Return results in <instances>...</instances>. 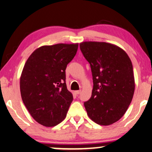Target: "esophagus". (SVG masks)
Returning a JSON list of instances; mask_svg holds the SVG:
<instances>
[{"mask_svg":"<svg viewBox=\"0 0 152 152\" xmlns=\"http://www.w3.org/2000/svg\"><path fill=\"white\" fill-rule=\"evenodd\" d=\"M80 92H81V90H77V91H74V93H75L76 94H77V95H78V94H80Z\"/></svg>","mask_w":152,"mask_h":152,"instance_id":"obj_1","label":"esophagus"}]
</instances>
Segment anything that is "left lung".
I'll use <instances>...</instances> for the list:
<instances>
[{
    "instance_id": "left-lung-1",
    "label": "left lung",
    "mask_w": 152,
    "mask_h": 152,
    "mask_svg": "<svg viewBox=\"0 0 152 152\" xmlns=\"http://www.w3.org/2000/svg\"><path fill=\"white\" fill-rule=\"evenodd\" d=\"M80 49L93 77L91 96L84 102L87 115L98 125H112L125 114L133 98L131 60L121 48L107 42H83Z\"/></svg>"
}]
</instances>
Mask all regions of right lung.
<instances>
[{
	"label": "right lung",
	"mask_w": 152,
	"mask_h": 152,
	"mask_svg": "<svg viewBox=\"0 0 152 152\" xmlns=\"http://www.w3.org/2000/svg\"><path fill=\"white\" fill-rule=\"evenodd\" d=\"M78 44L59 43L36 49L27 60L20 79L22 100L40 125L54 127L67 116L73 100L65 83V69Z\"/></svg>",
	"instance_id": "add662e5"
}]
</instances>
